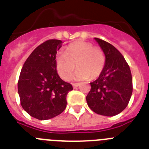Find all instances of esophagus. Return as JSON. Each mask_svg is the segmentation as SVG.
Returning a JSON list of instances; mask_svg holds the SVG:
<instances>
[{
    "mask_svg": "<svg viewBox=\"0 0 149 149\" xmlns=\"http://www.w3.org/2000/svg\"><path fill=\"white\" fill-rule=\"evenodd\" d=\"M78 86H79V83H72V87L74 88H77Z\"/></svg>",
    "mask_w": 149,
    "mask_h": 149,
    "instance_id": "34e87169",
    "label": "esophagus"
}]
</instances>
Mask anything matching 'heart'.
I'll return each instance as SVG.
<instances>
[{
    "mask_svg": "<svg viewBox=\"0 0 149 149\" xmlns=\"http://www.w3.org/2000/svg\"><path fill=\"white\" fill-rule=\"evenodd\" d=\"M105 62V54L102 48L94 47L89 42L77 41L66 47L64 54L57 56L56 69L63 80L69 81L72 79L75 66L78 70V79H95L102 74Z\"/></svg>",
    "mask_w": 149,
    "mask_h": 149,
    "instance_id": "heart-1",
    "label": "heart"
}]
</instances>
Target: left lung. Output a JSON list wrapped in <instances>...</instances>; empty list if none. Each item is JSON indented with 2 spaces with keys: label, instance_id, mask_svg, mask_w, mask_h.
<instances>
[{
  "label": "left lung",
  "instance_id": "1",
  "mask_svg": "<svg viewBox=\"0 0 149 149\" xmlns=\"http://www.w3.org/2000/svg\"><path fill=\"white\" fill-rule=\"evenodd\" d=\"M105 54V66L96 80L90 82L86 102L91 110L112 117L127 107L132 93L130 68L123 56L108 42L95 38Z\"/></svg>",
  "mask_w": 149,
  "mask_h": 149
}]
</instances>
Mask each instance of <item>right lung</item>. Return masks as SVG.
I'll use <instances>...</instances> for the list:
<instances>
[{
	"instance_id": "obj_1",
	"label": "right lung",
	"mask_w": 149,
	"mask_h": 149,
	"mask_svg": "<svg viewBox=\"0 0 149 149\" xmlns=\"http://www.w3.org/2000/svg\"><path fill=\"white\" fill-rule=\"evenodd\" d=\"M61 40L50 39L32 51L25 61L18 81V93L22 108L41 120L61 114L67 107L70 83L62 80L56 70V54Z\"/></svg>"
}]
</instances>
